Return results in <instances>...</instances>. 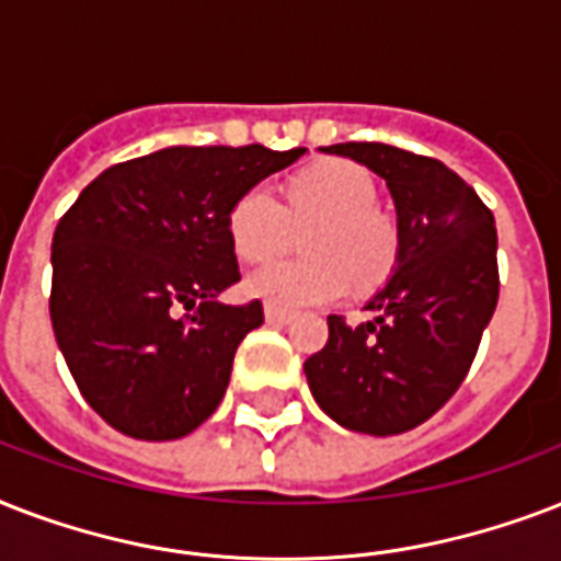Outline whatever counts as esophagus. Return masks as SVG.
I'll return each instance as SVG.
<instances>
[{
    "instance_id": "esophagus-1",
    "label": "esophagus",
    "mask_w": 561,
    "mask_h": 561,
    "mask_svg": "<svg viewBox=\"0 0 561 561\" xmlns=\"http://www.w3.org/2000/svg\"><path fill=\"white\" fill-rule=\"evenodd\" d=\"M290 311H282V308H273V306H264V320L271 325H285L290 323Z\"/></svg>"
}]
</instances>
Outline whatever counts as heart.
<instances>
[{"instance_id": "b5f03b06", "label": "heart", "mask_w": 561, "mask_h": 561, "mask_svg": "<svg viewBox=\"0 0 561 561\" xmlns=\"http://www.w3.org/2000/svg\"><path fill=\"white\" fill-rule=\"evenodd\" d=\"M373 174L350 160H320L297 171L285 188V206L267 186L238 194L229 206L227 232L241 262L276 259L302 236L306 259L267 264L247 279V290L267 306H320L343 297L350 282L367 288L381 282L396 264L399 229L378 206Z\"/></svg>"}]
</instances>
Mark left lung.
I'll list each match as a JSON object with an SVG mask.
<instances>
[{
	"mask_svg": "<svg viewBox=\"0 0 561 561\" xmlns=\"http://www.w3.org/2000/svg\"><path fill=\"white\" fill-rule=\"evenodd\" d=\"M325 153L350 157L387 180L399 215V259L367 306L369 323L329 317V341L306 360L308 387L337 425L404 434L457 392L495 314V218L434 157L381 142H343Z\"/></svg>",
	"mask_w": 561,
	"mask_h": 561,
	"instance_id": "1",
	"label": "left lung"
}]
</instances>
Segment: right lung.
Instances as JSON below:
<instances>
[{
	"mask_svg": "<svg viewBox=\"0 0 561 561\" xmlns=\"http://www.w3.org/2000/svg\"><path fill=\"white\" fill-rule=\"evenodd\" d=\"M306 148L178 145L101 171L57 220L51 329L78 390L134 439H180L215 413L259 299L224 306L241 279L229 206Z\"/></svg>",
	"mask_w": 561,
	"mask_h": 561,
	"instance_id": "right-lung-1",
	"label": "right lung"
}]
</instances>
